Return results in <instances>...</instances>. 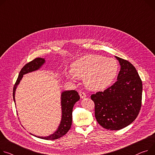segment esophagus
<instances>
[{
    "label": "esophagus",
    "instance_id": "esophagus-1",
    "mask_svg": "<svg viewBox=\"0 0 155 155\" xmlns=\"http://www.w3.org/2000/svg\"><path fill=\"white\" fill-rule=\"evenodd\" d=\"M79 96H80L81 98H82V99H83V98H85V97H87V95H86V94L85 92H82V91H79Z\"/></svg>",
    "mask_w": 155,
    "mask_h": 155
}]
</instances>
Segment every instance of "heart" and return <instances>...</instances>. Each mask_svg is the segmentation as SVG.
Masks as SVG:
<instances>
[{"mask_svg": "<svg viewBox=\"0 0 155 155\" xmlns=\"http://www.w3.org/2000/svg\"><path fill=\"white\" fill-rule=\"evenodd\" d=\"M118 68V63L113 58L87 54L73 62L71 71L67 76L73 81L78 78H83L88 89L99 91L111 84L117 75Z\"/></svg>", "mask_w": 155, "mask_h": 155, "instance_id": "b5f03b06", "label": "heart"}]
</instances>
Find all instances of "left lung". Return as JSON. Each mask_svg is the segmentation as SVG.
<instances>
[{
  "instance_id": "obj_1",
  "label": "left lung",
  "mask_w": 155,
  "mask_h": 155,
  "mask_svg": "<svg viewBox=\"0 0 155 155\" xmlns=\"http://www.w3.org/2000/svg\"><path fill=\"white\" fill-rule=\"evenodd\" d=\"M120 70L114 84L104 91L92 94L95 117L103 128L122 129L137 117L141 106L142 82L132 64L115 56Z\"/></svg>"
}]
</instances>
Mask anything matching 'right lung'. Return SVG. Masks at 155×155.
I'll use <instances>...</instances> for the list:
<instances>
[{
  "label": "right lung",
  "mask_w": 155,
  "mask_h": 155,
  "mask_svg": "<svg viewBox=\"0 0 155 155\" xmlns=\"http://www.w3.org/2000/svg\"><path fill=\"white\" fill-rule=\"evenodd\" d=\"M45 63V59L44 58H37L34 59L33 61L28 63L22 68L18 74V77L17 79L13 89V98L14 102H15V90L17 89V86L18 85L20 81L21 80L23 76L28 73L32 72V71L39 69ZM61 99L62 116L60 124H59L57 130L53 134L46 137H37L36 135H35V137H37L38 138L44 140H56L61 138V137L67 134L71 127V124H72V113L73 107L75 103L80 99V97L79 96L78 92L76 91H64L61 93Z\"/></svg>",
  "instance_id": "right-lung-1"
}]
</instances>
